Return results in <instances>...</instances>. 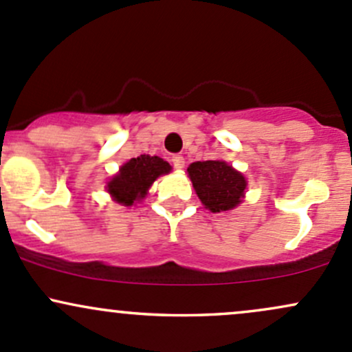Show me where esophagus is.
I'll return each instance as SVG.
<instances>
[{"instance_id": "34e87169", "label": "esophagus", "mask_w": 352, "mask_h": 352, "mask_svg": "<svg viewBox=\"0 0 352 352\" xmlns=\"http://www.w3.org/2000/svg\"><path fill=\"white\" fill-rule=\"evenodd\" d=\"M172 164H173V166H175L177 170H180V168H184V166H186V160H184L182 155H173V157H172Z\"/></svg>"}]
</instances>
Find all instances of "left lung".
Wrapping results in <instances>:
<instances>
[{
	"label": "left lung",
	"instance_id": "8db88e82",
	"mask_svg": "<svg viewBox=\"0 0 352 352\" xmlns=\"http://www.w3.org/2000/svg\"><path fill=\"white\" fill-rule=\"evenodd\" d=\"M195 194L206 209L226 212L241 204L246 190V179L224 160L194 162L187 168Z\"/></svg>",
	"mask_w": 352,
	"mask_h": 352
}]
</instances>
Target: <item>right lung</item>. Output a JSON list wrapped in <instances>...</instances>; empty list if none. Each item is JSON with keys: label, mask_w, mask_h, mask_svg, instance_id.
Wrapping results in <instances>:
<instances>
[{"label": "right lung", "mask_w": 352, "mask_h": 352, "mask_svg": "<svg viewBox=\"0 0 352 352\" xmlns=\"http://www.w3.org/2000/svg\"><path fill=\"white\" fill-rule=\"evenodd\" d=\"M172 170L164 158L140 155L131 158L120 168V172L109 180L108 192L121 206H133L136 201H142L146 195L148 188L160 175H165Z\"/></svg>", "instance_id": "1"}]
</instances>
